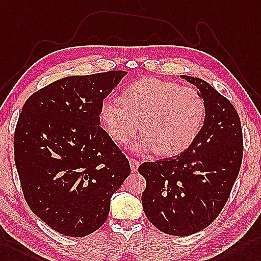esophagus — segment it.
<instances>
[{"label": "esophagus", "instance_id": "1", "mask_svg": "<svg viewBox=\"0 0 261 261\" xmlns=\"http://www.w3.org/2000/svg\"><path fill=\"white\" fill-rule=\"evenodd\" d=\"M129 164H130L132 171H136L139 166V161L135 160V158H129Z\"/></svg>", "mask_w": 261, "mask_h": 261}]
</instances>
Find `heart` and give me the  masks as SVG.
<instances>
[{
    "mask_svg": "<svg viewBox=\"0 0 261 261\" xmlns=\"http://www.w3.org/2000/svg\"><path fill=\"white\" fill-rule=\"evenodd\" d=\"M119 101H105L99 117L109 135L126 144L139 130L133 146L138 152L155 150L171 157L185 151L198 135L205 105L193 87L152 77L138 80L119 95Z\"/></svg>",
    "mask_w": 261,
    "mask_h": 261,
    "instance_id": "heart-1",
    "label": "heart"
}]
</instances>
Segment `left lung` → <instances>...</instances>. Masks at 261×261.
Here are the masks:
<instances>
[{
    "mask_svg": "<svg viewBox=\"0 0 261 261\" xmlns=\"http://www.w3.org/2000/svg\"><path fill=\"white\" fill-rule=\"evenodd\" d=\"M182 79L198 88L205 122L194 143L178 156L145 162L142 202L146 217L161 231L189 236L218 217L237 179L244 154L243 129L229 99L207 82Z\"/></svg>",
    "mask_w": 261,
    "mask_h": 261,
    "instance_id": "obj_1",
    "label": "left lung"
}]
</instances>
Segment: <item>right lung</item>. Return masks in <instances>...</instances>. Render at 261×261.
Wrapping results in <instances>:
<instances>
[{"mask_svg":"<svg viewBox=\"0 0 261 261\" xmlns=\"http://www.w3.org/2000/svg\"><path fill=\"white\" fill-rule=\"evenodd\" d=\"M127 73L57 80L27 99L14 132V161L31 211L55 231L84 237L110 213L130 174L128 160L99 126L104 98Z\"/></svg>","mask_w":261,"mask_h":261,"instance_id":"1","label":"right lung"}]
</instances>
